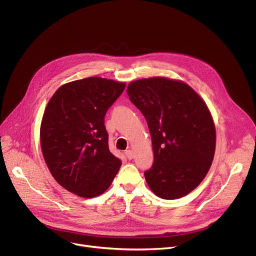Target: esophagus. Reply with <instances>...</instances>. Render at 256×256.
<instances>
[{
  "label": "esophagus",
  "instance_id": "34e87169",
  "mask_svg": "<svg viewBox=\"0 0 256 256\" xmlns=\"http://www.w3.org/2000/svg\"><path fill=\"white\" fill-rule=\"evenodd\" d=\"M126 158H128V160H132V158H134V152H132V150H126Z\"/></svg>",
  "mask_w": 256,
  "mask_h": 256
}]
</instances>
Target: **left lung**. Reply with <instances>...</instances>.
<instances>
[{"label":"left lung","mask_w":256,"mask_h":256,"mask_svg":"<svg viewBox=\"0 0 256 256\" xmlns=\"http://www.w3.org/2000/svg\"><path fill=\"white\" fill-rule=\"evenodd\" d=\"M130 100L148 126L154 165L144 173L160 198L192 192L208 174L216 150V128L206 102L186 83L164 76L132 80Z\"/></svg>","instance_id":"obj_1"}]
</instances>
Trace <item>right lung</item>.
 Listing matches in <instances>:
<instances>
[{
    "mask_svg": "<svg viewBox=\"0 0 256 256\" xmlns=\"http://www.w3.org/2000/svg\"><path fill=\"white\" fill-rule=\"evenodd\" d=\"M126 83L100 76L60 86L40 124V146L55 180L65 190L93 198L109 188L121 160L108 145L104 115Z\"/></svg>",
    "mask_w": 256,
    "mask_h": 256,
    "instance_id": "obj_1",
    "label": "right lung"
}]
</instances>
